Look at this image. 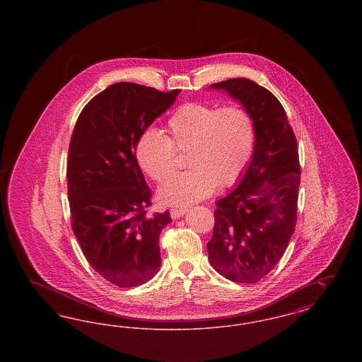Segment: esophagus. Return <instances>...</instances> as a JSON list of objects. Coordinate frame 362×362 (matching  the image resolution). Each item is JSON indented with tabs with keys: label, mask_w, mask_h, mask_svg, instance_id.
Segmentation results:
<instances>
[{
	"label": "esophagus",
	"mask_w": 362,
	"mask_h": 362,
	"mask_svg": "<svg viewBox=\"0 0 362 362\" xmlns=\"http://www.w3.org/2000/svg\"><path fill=\"white\" fill-rule=\"evenodd\" d=\"M170 213H171V217H173V220H176V218L183 217L187 213V209H171Z\"/></svg>",
	"instance_id": "1"
}]
</instances>
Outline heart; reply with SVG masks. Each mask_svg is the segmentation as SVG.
Wrapping results in <instances>:
<instances>
[{
    "mask_svg": "<svg viewBox=\"0 0 362 362\" xmlns=\"http://www.w3.org/2000/svg\"><path fill=\"white\" fill-rule=\"evenodd\" d=\"M167 132L168 137L149 129L136 146L141 170L158 183L173 175L175 151H187L186 165L191 170L175 175L158 192L167 205L187 206L209 197L216 186L232 187L255 152V123L239 104H183L168 119Z\"/></svg>",
    "mask_w": 362,
    "mask_h": 362,
    "instance_id": "b5f03b06",
    "label": "heart"
}]
</instances>
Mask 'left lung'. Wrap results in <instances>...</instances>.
I'll list each match as a JSON object with an SVG mask.
<instances>
[{
  "mask_svg": "<svg viewBox=\"0 0 362 362\" xmlns=\"http://www.w3.org/2000/svg\"><path fill=\"white\" fill-rule=\"evenodd\" d=\"M251 114L257 142L239 186L217 201L210 264L225 278L255 284L285 254L297 221L300 161L297 141L276 96L248 78L213 84Z\"/></svg>",
  "mask_w": 362,
  "mask_h": 362,
  "instance_id": "left-lung-1",
  "label": "left lung"
}]
</instances>
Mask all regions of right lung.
<instances>
[{
  "instance_id": "add662e5",
  "label": "right lung",
  "mask_w": 362,
  "mask_h": 362,
  "mask_svg": "<svg viewBox=\"0 0 362 362\" xmlns=\"http://www.w3.org/2000/svg\"><path fill=\"white\" fill-rule=\"evenodd\" d=\"M179 92L112 84L88 102L71 134L66 168L71 228L92 269L119 288L145 284L161 263L160 233L173 220L168 210L148 214L152 191L136 146Z\"/></svg>"
}]
</instances>
